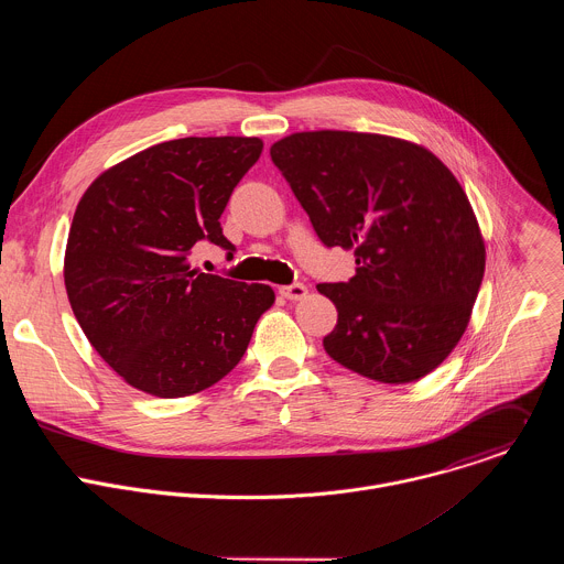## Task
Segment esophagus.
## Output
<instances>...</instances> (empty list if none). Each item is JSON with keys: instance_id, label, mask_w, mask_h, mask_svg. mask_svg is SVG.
<instances>
[{"instance_id": "obj_1", "label": "esophagus", "mask_w": 564, "mask_h": 564, "mask_svg": "<svg viewBox=\"0 0 564 564\" xmlns=\"http://www.w3.org/2000/svg\"><path fill=\"white\" fill-rule=\"evenodd\" d=\"M281 296L290 299V301H301L307 296V288L303 283H292V285H283L281 290Z\"/></svg>"}]
</instances>
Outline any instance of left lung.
<instances>
[{
    "mask_svg": "<svg viewBox=\"0 0 564 564\" xmlns=\"http://www.w3.org/2000/svg\"><path fill=\"white\" fill-rule=\"evenodd\" d=\"M270 155L321 243L355 250L350 281L316 285L339 312L326 352L381 383L435 370L468 326L487 263L451 170L420 144L357 131L292 133Z\"/></svg>",
    "mask_w": 564,
    "mask_h": 564,
    "instance_id": "obj_1",
    "label": "left lung"
}]
</instances>
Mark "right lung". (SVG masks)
<instances>
[{"label": "right lung", "instance_id": "right-lung-1", "mask_svg": "<svg viewBox=\"0 0 564 564\" xmlns=\"http://www.w3.org/2000/svg\"><path fill=\"white\" fill-rule=\"evenodd\" d=\"M263 151L259 138H178L98 176L73 214L64 285L79 328L133 388L200 392L246 355L274 303L263 283L189 265L200 240L227 250L220 214Z\"/></svg>", "mask_w": 564, "mask_h": 564}]
</instances>
